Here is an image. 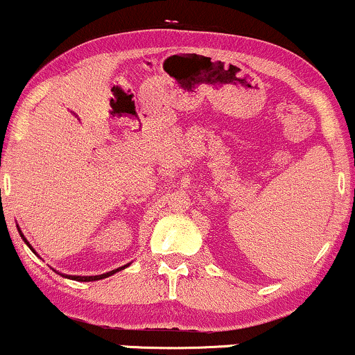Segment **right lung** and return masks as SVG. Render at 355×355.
Returning <instances> with one entry per match:
<instances>
[{"label":"right lung","mask_w":355,"mask_h":355,"mask_svg":"<svg viewBox=\"0 0 355 355\" xmlns=\"http://www.w3.org/2000/svg\"><path fill=\"white\" fill-rule=\"evenodd\" d=\"M17 230H19V235H21V239L24 240V243L28 245V247L31 248V250L34 252V248L31 247V243L28 242V239L24 237V234H23V232H21V229H17ZM34 253H36V252H34ZM36 255H37V253H36ZM126 266H130V263H126V265H123V266H120V268H116V270H112V271H108V273H103V275H95V277H78V275H64V273H60V271H55L54 268H52V270H54L55 273H59L60 277H64V278H69V279H76V282H97V279H103V278H108V277H112V275H115L116 271H121V270H125Z\"/></svg>","instance_id":"obj_1"}]
</instances>
